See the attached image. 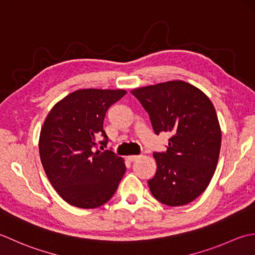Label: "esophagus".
I'll return each instance as SVG.
<instances>
[{"label":"esophagus","instance_id":"obj_1","mask_svg":"<svg viewBox=\"0 0 255 255\" xmlns=\"http://www.w3.org/2000/svg\"><path fill=\"white\" fill-rule=\"evenodd\" d=\"M138 158H139V155H129V156H128V159L129 162H135V160Z\"/></svg>","mask_w":255,"mask_h":255}]
</instances>
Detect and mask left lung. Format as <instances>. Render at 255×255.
Listing matches in <instances>:
<instances>
[{"label": "left lung", "mask_w": 255, "mask_h": 255, "mask_svg": "<svg viewBox=\"0 0 255 255\" xmlns=\"http://www.w3.org/2000/svg\"><path fill=\"white\" fill-rule=\"evenodd\" d=\"M148 113L154 132H169L166 152H155L157 169L148 187L158 201L183 206L209 185L221 147L215 107L204 92L174 80L131 91Z\"/></svg>", "instance_id": "8db88e82"}]
</instances>
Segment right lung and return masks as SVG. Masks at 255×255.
I'll return each instance as SVG.
<instances>
[{"label": "right lung", "mask_w": 255, "mask_h": 255, "mask_svg": "<svg viewBox=\"0 0 255 255\" xmlns=\"http://www.w3.org/2000/svg\"><path fill=\"white\" fill-rule=\"evenodd\" d=\"M127 91L82 89L65 97L48 113L39 136V155L55 190L69 205L92 209L105 205L126 173L122 157L96 150L108 109ZM101 146V147H102ZM103 148V147H102Z\"/></svg>", "instance_id": "obj_1"}]
</instances>
